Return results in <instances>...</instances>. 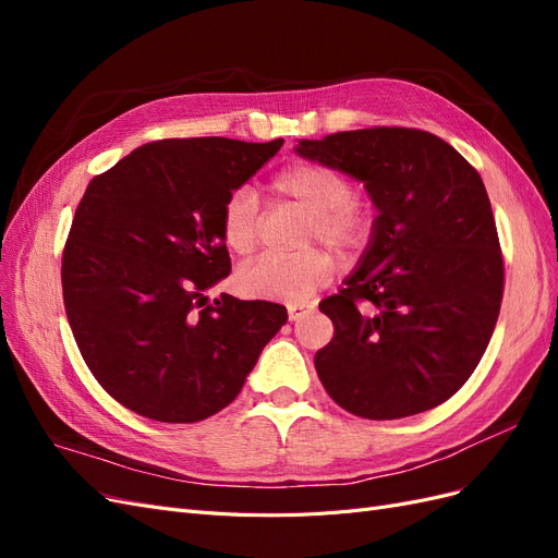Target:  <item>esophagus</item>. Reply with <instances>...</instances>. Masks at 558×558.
I'll return each instance as SVG.
<instances>
[{"label":"esophagus","mask_w":558,"mask_h":558,"mask_svg":"<svg viewBox=\"0 0 558 558\" xmlns=\"http://www.w3.org/2000/svg\"><path fill=\"white\" fill-rule=\"evenodd\" d=\"M307 312H310V307H305V305H289V318H291V320L305 318Z\"/></svg>","instance_id":"esophagus-1"}]
</instances>
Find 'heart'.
I'll list each match as a JSON object with an SVG mask.
<instances>
[{
	"instance_id": "1",
	"label": "heart",
	"mask_w": 558,
	"mask_h": 558,
	"mask_svg": "<svg viewBox=\"0 0 558 558\" xmlns=\"http://www.w3.org/2000/svg\"><path fill=\"white\" fill-rule=\"evenodd\" d=\"M272 193L298 202L312 214L310 240H320L337 253L356 251L367 234V211L353 199L347 174L324 162H293L272 179ZM258 199L251 189L234 191L221 214V238L234 256H246L258 244ZM332 260L320 251L300 256H263L240 269V291L258 300L307 302L332 279Z\"/></svg>"
}]
</instances>
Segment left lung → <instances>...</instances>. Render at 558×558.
Wrapping results in <instances>:
<instances>
[{"instance_id":"8db88e82","label":"left lung","mask_w":558,"mask_h":558,"mask_svg":"<svg viewBox=\"0 0 558 558\" xmlns=\"http://www.w3.org/2000/svg\"><path fill=\"white\" fill-rule=\"evenodd\" d=\"M295 154L361 181L377 209L356 272L318 305L335 326L314 356L320 384L363 418L437 408L475 373L500 312L502 253L482 177L412 128L302 140Z\"/></svg>"}]
</instances>
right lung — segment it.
<instances>
[{"label": "right lung", "instance_id": "add662e5", "mask_svg": "<svg viewBox=\"0 0 558 558\" xmlns=\"http://www.w3.org/2000/svg\"><path fill=\"white\" fill-rule=\"evenodd\" d=\"M281 144L150 142L88 183L62 253L64 310L83 361L128 410L165 424L221 412L289 318L275 302L205 295L230 275L228 197Z\"/></svg>", "mask_w": 558, "mask_h": 558}]
</instances>
